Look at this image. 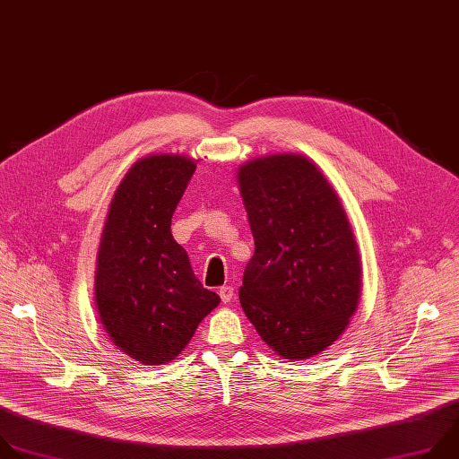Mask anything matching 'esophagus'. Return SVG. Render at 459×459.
Returning a JSON list of instances; mask_svg holds the SVG:
<instances>
[{"label":"esophagus","mask_w":459,"mask_h":459,"mask_svg":"<svg viewBox=\"0 0 459 459\" xmlns=\"http://www.w3.org/2000/svg\"><path fill=\"white\" fill-rule=\"evenodd\" d=\"M219 295H221V300L226 304V302H231L235 291H233L231 286H222V288L219 290Z\"/></svg>","instance_id":"esophagus-1"}]
</instances>
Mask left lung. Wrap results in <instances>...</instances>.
Masks as SVG:
<instances>
[{"label": "left lung", "mask_w": 459, "mask_h": 459, "mask_svg": "<svg viewBox=\"0 0 459 459\" xmlns=\"http://www.w3.org/2000/svg\"><path fill=\"white\" fill-rule=\"evenodd\" d=\"M255 238L238 290L260 338L288 359L329 347L359 297V256L345 212L302 155L255 159L238 169Z\"/></svg>", "instance_id": "8db88e82"}]
</instances>
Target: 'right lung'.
<instances>
[{
    "label": "right lung",
    "mask_w": 459,
    "mask_h": 459,
    "mask_svg": "<svg viewBox=\"0 0 459 459\" xmlns=\"http://www.w3.org/2000/svg\"><path fill=\"white\" fill-rule=\"evenodd\" d=\"M195 162L152 155L132 166L119 185L101 237L96 302L112 342L134 359H173L201 320L219 306L171 235L173 212Z\"/></svg>",
    "instance_id": "right-lung-1"
}]
</instances>
